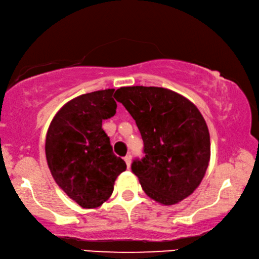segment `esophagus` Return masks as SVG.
Returning <instances> with one entry per match:
<instances>
[{
  "mask_svg": "<svg viewBox=\"0 0 259 259\" xmlns=\"http://www.w3.org/2000/svg\"><path fill=\"white\" fill-rule=\"evenodd\" d=\"M124 161H125V163H126V167H130V165H131V155L129 154V155H126V157H124Z\"/></svg>",
  "mask_w": 259,
  "mask_h": 259,
  "instance_id": "1",
  "label": "esophagus"
}]
</instances>
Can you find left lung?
Segmentation results:
<instances>
[{"instance_id": "1", "label": "left lung", "mask_w": 259, "mask_h": 259, "mask_svg": "<svg viewBox=\"0 0 259 259\" xmlns=\"http://www.w3.org/2000/svg\"><path fill=\"white\" fill-rule=\"evenodd\" d=\"M141 131L145 157L131 165L145 194L174 205L194 192L211 157L210 133L190 100L171 90L126 86L115 92Z\"/></svg>"}]
</instances>
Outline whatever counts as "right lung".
I'll return each mask as SVG.
<instances>
[{
	"instance_id": "1",
	"label": "right lung",
	"mask_w": 259,
	"mask_h": 259,
	"mask_svg": "<svg viewBox=\"0 0 259 259\" xmlns=\"http://www.w3.org/2000/svg\"><path fill=\"white\" fill-rule=\"evenodd\" d=\"M114 91L81 94L67 102L47 131L45 151L53 179L84 208L104 204L113 194L115 180L126 169L102 129V121L116 113Z\"/></svg>"
}]
</instances>
